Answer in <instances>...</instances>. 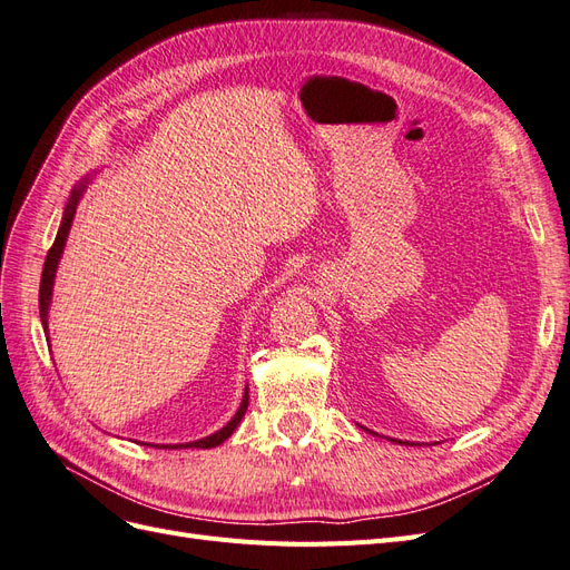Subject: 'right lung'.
<instances>
[{
  "mask_svg": "<svg viewBox=\"0 0 570 570\" xmlns=\"http://www.w3.org/2000/svg\"><path fill=\"white\" fill-rule=\"evenodd\" d=\"M82 183L78 189H73L71 199H68V206H66V214H63V220H61V228L57 233V239L55 245L49 247L47 252V258H45V268H42V281H40V318H42V325L47 327V308H49V299H51V285H55V273H57V266H59V258H61V252H63V245H66V237H68V230H71V223H73V214H76V204L80 199V193H82ZM247 404H249V394L245 392V400L243 404H239L237 413L233 416V421L220 428L218 433L204 438V440H197V442H189V444H180V446H199V450H209V446H218L220 442H226L233 430L237 428V423L243 421L245 411H247ZM174 450H178V446H174Z\"/></svg>",
  "mask_w": 570,
  "mask_h": 570,
  "instance_id": "1",
  "label": "right lung"
}]
</instances>
